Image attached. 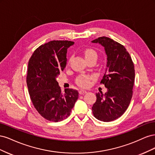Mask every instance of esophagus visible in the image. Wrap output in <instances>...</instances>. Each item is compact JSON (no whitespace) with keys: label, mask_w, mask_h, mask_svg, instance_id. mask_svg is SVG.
<instances>
[{"label":"esophagus","mask_w":155,"mask_h":155,"mask_svg":"<svg viewBox=\"0 0 155 155\" xmlns=\"http://www.w3.org/2000/svg\"><path fill=\"white\" fill-rule=\"evenodd\" d=\"M87 92V91H85V90H80L79 91V93L80 94H86Z\"/></svg>","instance_id":"esophagus-1"}]
</instances>
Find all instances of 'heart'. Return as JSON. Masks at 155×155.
Masks as SVG:
<instances>
[{
	"label": "heart",
	"mask_w": 155,
	"mask_h": 155,
	"mask_svg": "<svg viewBox=\"0 0 155 155\" xmlns=\"http://www.w3.org/2000/svg\"><path fill=\"white\" fill-rule=\"evenodd\" d=\"M84 56H85V59H95L97 60V54L96 51L91 48H87L85 50L83 51ZM92 78V76L90 75H81V76H79L77 79V83L79 86L83 87H86L88 86L89 83H90L91 79Z\"/></svg>",
	"instance_id": "b5f03b06"
}]
</instances>
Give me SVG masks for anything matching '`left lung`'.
<instances>
[{"instance_id":"obj_1","label":"left lung","mask_w":155,"mask_h":155,"mask_svg":"<svg viewBox=\"0 0 155 155\" xmlns=\"http://www.w3.org/2000/svg\"><path fill=\"white\" fill-rule=\"evenodd\" d=\"M104 47L107 55L105 72L101 83L107 91L96 94L92 109L96 118L105 122L118 119L127 109L133 96L134 67L129 54L123 45L109 37L92 41Z\"/></svg>"}]
</instances>
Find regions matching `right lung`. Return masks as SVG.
<instances>
[{
    "instance_id": "obj_1",
    "label": "right lung",
    "mask_w": 155,
    "mask_h": 155,
    "mask_svg": "<svg viewBox=\"0 0 155 155\" xmlns=\"http://www.w3.org/2000/svg\"><path fill=\"white\" fill-rule=\"evenodd\" d=\"M74 42L51 41L37 48L30 58L26 83L33 105L47 120L58 122L70 116L78 98V91L62 93L56 79L67 64V49Z\"/></svg>"
}]
</instances>
